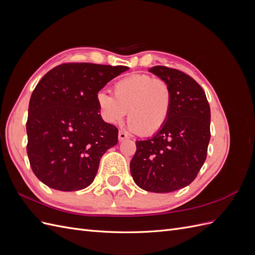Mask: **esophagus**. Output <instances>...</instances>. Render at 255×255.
Wrapping results in <instances>:
<instances>
[{
    "mask_svg": "<svg viewBox=\"0 0 255 255\" xmlns=\"http://www.w3.org/2000/svg\"><path fill=\"white\" fill-rule=\"evenodd\" d=\"M127 138H128V135L125 132H119V134H118L119 141H123L125 139H127Z\"/></svg>",
    "mask_w": 255,
    "mask_h": 255,
    "instance_id": "obj_1",
    "label": "esophagus"
}]
</instances>
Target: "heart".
Listing matches in <instances>:
<instances>
[{
    "label": "heart",
    "mask_w": 255,
    "mask_h": 255,
    "mask_svg": "<svg viewBox=\"0 0 255 255\" xmlns=\"http://www.w3.org/2000/svg\"><path fill=\"white\" fill-rule=\"evenodd\" d=\"M114 97L99 91L96 103L107 125L118 126L128 111L130 133L150 136L165 126L171 109V90L166 81L148 74H133L116 82Z\"/></svg>",
    "instance_id": "heart-1"
}]
</instances>
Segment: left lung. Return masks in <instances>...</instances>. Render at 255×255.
<instances>
[{"instance_id":"1","label":"left lung","mask_w":255,"mask_h":255,"mask_svg":"<svg viewBox=\"0 0 255 255\" xmlns=\"http://www.w3.org/2000/svg\"><path fill=\"white\" fill-rule=\"evenodd\" d=\"M149 72L169 85L171 109L157 133L136 141L129 170L137 186L164 194L187 186L203 166L211 138V109L204 90L189 75L164 66Z\"/></svg>"}]
</instances>
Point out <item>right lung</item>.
I'll use <instances>...</instances> for the list:
<instances>
[{
	"label": "right lung",
	"mask_w": 255,
	"mask_h": 255,
	"mask_svg": "<svg viewBox=\"0 0 255 255\" xmlns=\"http://www.w3.org/2000/svg\"><path fill=\"white\" fill-rule=\"evenodd\" d=\"M127 70L64 64L37 84L28 105L26 151L33 172L47 186L75 191L94 182L100 159L118 142V129L102 119L96 96Z\"/></svg>",
	"instance_id": "right-lung-1"
}]
</instances>
